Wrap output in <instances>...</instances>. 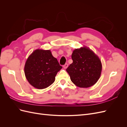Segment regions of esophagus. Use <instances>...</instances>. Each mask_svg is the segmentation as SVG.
<instances>
[{
	"label": "esophagus",
	"mask_w": 127,
	"mask_h": 127,
	"mask_svg": "<svg viewBox=\"0 0 127 127\" xmlns=\"http://www.w3.org/2000/svg\"><path fill=\"white\" fill-rule=\"evenodd\" d=\"M68 67V64H64V66H63V67H64V69H66Z\"/></svg>",
	"instance_id": "34e87169"
}]
</instances>
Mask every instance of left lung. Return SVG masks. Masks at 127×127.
I'll use <instances>...</instances> for the list:
<instances>
[{
	"label": "left lung",
	"mask_w": 127,
	"mask_h": 127,
	"mask_svg": "<svg viewBox=\"0 0 127 127\" xmlns=\"http://www.w3.org/2000/svg\"><path fill=\"white\" fill-rule=\"evenodd\" d=\"M73 62L66 69L71 82L79 87L94 85L102 71L101 61L98 56L87 47L76 49L71 55Z\"/></svg>",
	"instance_id": "1"
}]
</instances>
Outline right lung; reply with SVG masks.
<instances>
[{"instance_id": "obj_1", "label": "right lung", "mask_w": 127, "mask_h": 127, "mask_svg": "<svg viewBox=\"0 0 127 127\" xmlns=\"http://www.w3.org/2000/svg\"><path fill=\"white\" fill-rule=\"evenodd\" d=\"M62 68L49 50L37 49L27 59L25 75L29 83L37 89H44L55 82V77Z\"/></svg>"}]
</instances>
